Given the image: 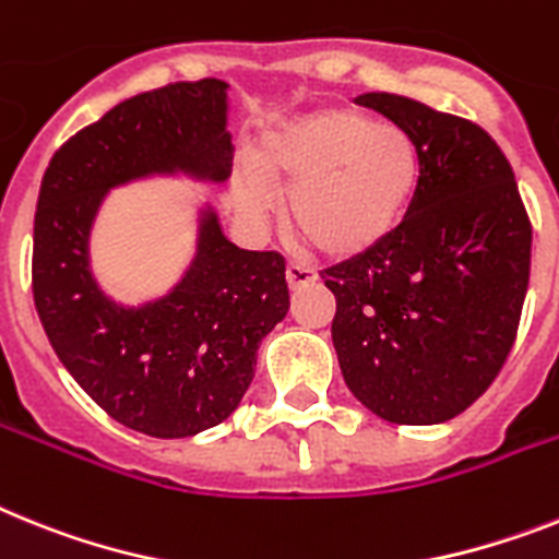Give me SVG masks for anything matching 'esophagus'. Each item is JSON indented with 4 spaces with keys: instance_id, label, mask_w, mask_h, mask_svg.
<instances>
[{
    "instance_id": "obj_1",
    "label": "esophagus",
    "mask_w": 559,
    "mask_h": 559,
    "mask_svg": "<svg viewBox=\"0 0 559 559\" xmlns=\"http://www.w3.org/2000/svg\"><path fill=\"white\" fill-rule=\"evenodd\" d=\"M318 275L309 266L304 264H287V284L289 289H301V287H309V284H316Z\"/></svg>"
}]
</instances>
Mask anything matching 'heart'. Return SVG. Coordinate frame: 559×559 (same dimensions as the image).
Masks as SVG:
<instances>
[{
    "label": "heart",
    "mask_w": 559,
    "mask_h": 559,
    "mask_svg": "<svg viewBox=\"0 0 559 559\" xmlns=\"http://www.w3.org/2000/svg\"><path fill=\"white\" fill-rule=\"evenodd\" d=\"M250 164L233 181L238 207L264 213V181L289 187L287 227L309 250L335 261L386 241L420 178L409 130L349 105L318 107L266 130L250 150Z\"/></svg>",
    "instance_id": "heart-1"
}]
</instances>
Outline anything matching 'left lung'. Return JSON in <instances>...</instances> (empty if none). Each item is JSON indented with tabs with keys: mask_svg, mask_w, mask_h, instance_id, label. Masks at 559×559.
<instances>
[{
	"mask_svg": "<svg viewBox=\"0 0 559 559\" xmlns=\"http://www.w3.org/2000/svg\"><path fill=\"white\" fill-rule=\"evenodd\" d=\"M358 105L409 130L420 178L374 250L321 272L335 295L332 344L349 392L403 426L466 412L518 337L532 222L509 158L475 121L395 93Z\"/></svg>",
	"mask_w": 559,
	"mask_h": 559,
	"instance_id": "left-lung-1",
	"label": "left lung"
}]
</instances>
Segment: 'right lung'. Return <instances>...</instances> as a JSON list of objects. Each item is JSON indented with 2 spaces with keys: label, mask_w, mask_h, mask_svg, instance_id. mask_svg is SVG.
Listing matches in <instances>:
<instances>
[{
  "label": "right lung",
  "mask_w": 559,
  "mask_h": 559,
  "mask_svg": "<svg viewBox=\"0 0 559 559\" xmlns=\"http://www.w3.org/2000/svg\"><path fill=\"white\" fill-rule=\"evenodd\" d=\"M227 82L139 93L50 158L33 218V304L79 386L128 429L190 438L227 420L255 374L261 337L284 321V255L241 250L201 210L195 258L158 301L124 307L91 272V229L112 187L147 176L227 181Z\"/></svg>",
  "instance_id": "obj_1"
}]
</instances>
